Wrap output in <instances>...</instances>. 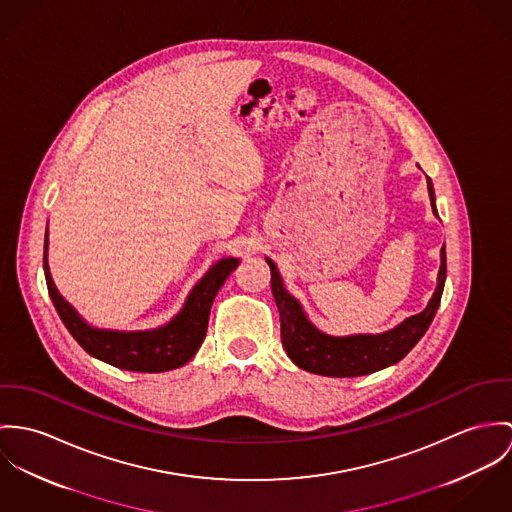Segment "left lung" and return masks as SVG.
I'll return each instance as SVG.
<instances>
[{"instance_id": "obj_1", "label": "left lung", "mask_w": 512, "mask_h": 512, "mask_svg": "<svg viewBox=\"0 0 512 512\" xmlns=\"http://www.w3.org/2000/svg\"><path fill=\"white\" fill-rule=\"evenodd\" d=\"M430 202L434 204V190L428 178ZM271 267V290L281 314V340L286 355L304 371L324 377H359L369 375L400 361L430 328L442 300L446 283V247H442V265L438 273L436 292L424 312L410 316L400 326L381 336H349L332 338L318 332L302 312L296 298L284 290L277 265L267 259Z\"/></svg>"}]
</instances>
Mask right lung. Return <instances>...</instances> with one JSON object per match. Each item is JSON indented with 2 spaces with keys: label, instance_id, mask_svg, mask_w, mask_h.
Returning a JSON list of instances; mask_svg holds the SVG:
<instances>
[{
  "label": "right lung",
  "instance_id": "1",
  "mask_svg": "<svg viewBox=\"0 0 512 512\" xmlns=\"http://www.w3.org/2000/svg\"><path fill=\"white\" fill-rule=\"evenodd\" d=\"M43 267L47 288L58 316L84 351L117 369L135 373H161L182 367L194 357V353L206 338L212 302L224 281L228 279L229 273L237 267V259L229 257L218 261L206 273V277L192 288L184 308L171 324L151 332H110L90 328L58 294L53 284L47 265V237Z\"/></svg>",
  "mask_w": 512,
  "mask_h": 512
}]
</instances>
